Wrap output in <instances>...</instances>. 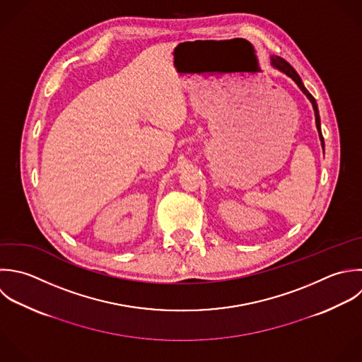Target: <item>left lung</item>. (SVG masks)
<instances>
[{"instance_id": "8db88e82", "label": "left lung", "mask_w": 362, "mask_h": 362, "mask_svg": "<svg viewBox=\"0 0 362 362\" xmlns=\"http://www.w3.org/2000/svg\"><path fill=\"white\" fill-rule=\"evenodd\" d=\"M271 66L274 67V69H276V70H279V71H282V73H285L288 77H291L296 84H298V87L302 90V93L309 98V101L312 103V105H313V110H315V117H316V127H317V132H319V138H320V142H322V146H323V149H325V139H323V135H322V125H320V115H319V108H317V103H316V100H315V97L308 91V88L305 87V84H303V81H302V78H300V76L296 73V70L285 60V59H282V57H279V56H275V54H272L271 56Z\"/></svg>"}]
</instances>
